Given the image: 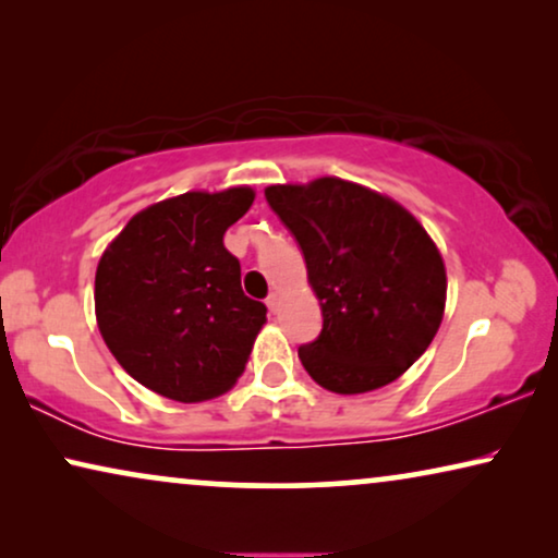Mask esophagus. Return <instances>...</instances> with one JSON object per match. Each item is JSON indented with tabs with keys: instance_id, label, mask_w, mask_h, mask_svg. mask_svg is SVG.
I'll return each mask as SVG.
<instances>
[{
	"instance_id": "1",
	"label": "esophagus",
	"mask_w": 558,
	"mask_h": 558,
	"mask_svg": "<svg viewBox=\"0 0 558 558\" xmlns=\"http://www.w3.org/2000/svg\"><path fill=\"white\" fill-rule=\"evenodd\" d=\"M266 307H269L271 312L279 310V294L277 292H271L269 296H266Z\"/></svg>"
}]
</instances>
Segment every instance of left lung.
<instances>
[{"mask_svg": "<svg viewBox=\"0 0 558 558\" xmlns=\"http://www.w3.org/2000/svg\"><path fill=\"white\" fill-rule=\"evenodd\" d=\"M300 243L323 330L300 348L304 371L335 393L391 384L439 330L447 274L422 223L391 197L338 178L266 187Z\"/></svg>", "mask_w": 558, "mask_h": 558, "instance_id": "obj_1", "label": "left lung"}]
</instances>
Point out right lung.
<instances>
[{
  "instance_id": "obj_1",
  "label": "right lung",
  "mask_w": 558,
  "mask_h": 558,
  "mask_svg": "<svg viewBox=\"0 0 558 558\" xmlns=\"http://www.w3.org/2000/svg\"><path fill=\"white\" fill-rule=\"evenodd\" d=\"M251 187L185 193L136 213L96 269V319L129 376L172 401L226 393L246 368L266 307L241 289L223 233Z\"/></svg>"
}]
</instances>
